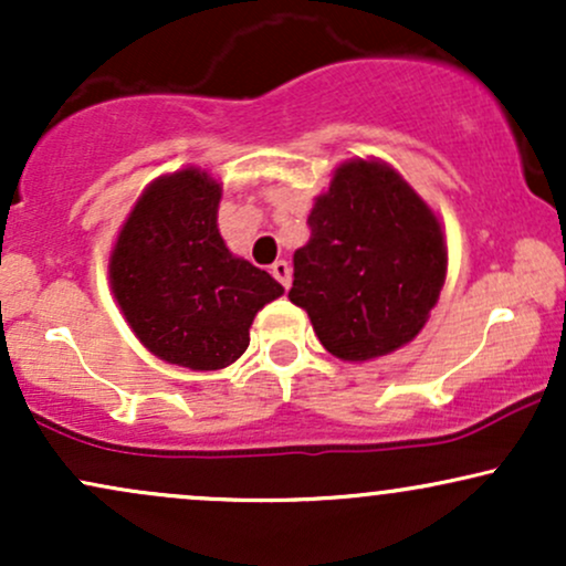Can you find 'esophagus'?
<instances>
[{
	"label": "esophagus",
	"instance_id": "obj_1",
	"mask_svg": "<svg viewBox=\"0 0 566 566\" xmlns=\"http://www.w3.org/2000/svg\"><path fill=\"white\" fill-rule=\"evenodd\" d=\"M271 276H274L276 282L282 284L284 290H290V282H292V269H290V263H287V261H276V263H271Z\"/></svg>",
	"mask_w": 566,
	"mask_h": 566
}]
</instances>
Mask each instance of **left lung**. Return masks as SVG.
<instances>
[{
  "label": "left lung",
  "mask_w": 566,
  "mask_h": 566,
  "mask_svg": "<svg viewBox=\"0 0 566 566\" xmlns=\"http://www.w3.org/2000/svg\"><path fill=\"white\" fill-rule=\"evenodd\" d=\"M292 255L290 301L343 361L391 354L423 329L447 274L437 216L401 175L354 159L335 172Z\"/></svg>",
  "instance_id": "1"
}]
</instances>
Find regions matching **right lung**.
I'll list each match as a JSON object with an SVG mask.
<instances>
[{"label":"right lung","mask_w":566,"mask_h":566,"mask_svg":"<svg viewBox=\"0 0 566 566\" xmlns=\"http://www.w3.org/2000/svg\"><path fill=\"white\" fill-rule=\"evenodd\" d=\"M220 184L180 170L151 184L112 252V290L159 359L223 369L250 346V324L282 284L233 258L218 231Z\"/></svg>","instance_id":"1"}]
</instances>
